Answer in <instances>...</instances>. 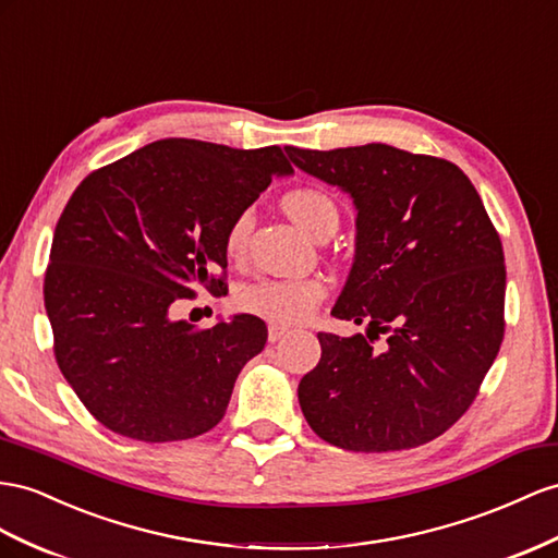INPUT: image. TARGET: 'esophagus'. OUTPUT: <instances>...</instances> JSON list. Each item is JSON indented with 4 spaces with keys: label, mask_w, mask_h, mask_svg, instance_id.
<instances>
[{
    "label": "esophagus",
    "mask_w": 558,
    "mask_h": 558,
    "mask_svg": "<svg viewBox=\"0 0 558 558\" xmlns=\"http://www.w3.org/2000/svg\"><path fill=\"white\" fill-rule=\"evenodd\" d=\"M290 332V327H284V325H276V323H270L268 325V341H278V339H282L284 335Z\"/></svg>",
    "instance_id": "1"
}]
</instances>
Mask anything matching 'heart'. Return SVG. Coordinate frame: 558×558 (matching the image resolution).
Wrapping results in <instances>:
<instances>
[{"mask_svg": "<svg viewBox=\"0 0 558 558\" xmlns=\"http://www.w3.org/2000/svg\"><path fill=\"white\" fill-rule=\"evenodd\" d=\"M282 207L313 238H330L339 226V209L335 199L320 189H294L284 193ZM252 231V214L242 211L228 226L226 252L240 259L247 250ZM327 294L320 278H262L238 294L242 311L276 325H294L306 320Z\"/></svg>", "mask_w": 558, "mask_h": 558, "instance_id": "b5f03b06", "label": "heart"}]
</instances>
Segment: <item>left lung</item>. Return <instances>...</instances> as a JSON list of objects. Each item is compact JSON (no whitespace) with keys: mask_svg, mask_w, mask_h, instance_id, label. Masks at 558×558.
<instances>
[{"mask_svg":"<svg viewBox=\"0 0 558 558\" xmlns=\"http://www.w3.org/2000/svg\"><path fill=\"white\" fill-rule=\"evenodd\" d=\"M353 197L355 262L332 316L367 337L318 332L299 405L323 440L353 452L410 450L476 401L505 339L502 240L464 171L384 143L284 148ZM389 333L381 348L374 341Z\"/></svg>","mask_w":558,"mask_h":558,"instance_id":"8db88e82","label":"left lung"}]
</instances>
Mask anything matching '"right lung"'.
Masks as SVG:
<instances>
[{
  "instance_id": "obj_1",
  "label": "right lung",
  "mask_w": 558,
  "mask_h": 558,
  "mask_svg": "<svg viewBox=\"0 0 558 558\" xmlns=\"http://www.w3.org/2000/svg\"><path fill=\"white\" fill-rule=\"evenodd\" d=\"M290 171L280 146L162 138L92 171L70 195L45 306L56 363L110 432L167 442L221 422L266 325L242 313L195 327L169 313L195 288H226L228 226Z\"/></svg>"
}]
</instances>
